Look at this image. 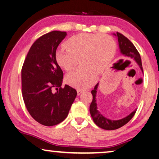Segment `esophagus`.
Returning a JSON list of instances; mask_svg holds the SVG:
<instances>
[{
  "mask_svg": "<svg viewBox=\"0 0 159 159\" xmlns=\"http://www.w3.org/2000/svg\"><path fill=\"white\" fill-rule=\"evenodd\" d=\"M83 92V90H81V89H78V90H77L78 95H80V94H81Z\"/></svg>",
  "mask_w": 159,
  "mask_h": 159,
  "instance_id": "34e87169",
  "label": "esophagus"
}]
</instances>
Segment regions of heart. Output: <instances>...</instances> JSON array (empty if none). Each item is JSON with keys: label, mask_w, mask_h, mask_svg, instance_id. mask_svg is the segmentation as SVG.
Wrapping results in <instances>:
<instances>
[{"label": "heart", "mask_w": 159, "mask_h": 159, "mask_svg": "<svg viewBox=\"0 0 159 159\" xmlns=\"http://www.w3.org/2000/svg\"><path fill=\"white\" fill-rule=\"evenodd\" d=\"M66 46L56 52V61L66 71L74 70L81 62L83 66L66 76V82L78 88L92 86L98 74L104 72L111 63L116 50L111 37L89 33L71 37L66 41Z\"/></svg>", "instance_id": "obj_1"}]
</instances>
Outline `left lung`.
I'll return each instance as SVG.
<instances>
[{
	"label": "left lung",
	"mask_w": 159,
	"mask_h": 159,
	"mask_svg": "<svg viewBox=\"0 0 159 159\" xmlns=\"http://www.w3.org/2000/svg\"><path fill=\"white\" fill-rule=\"evenodd\" d=\"M114 35L118 37V43H119V48L121 53L123 55H124L127 58L135 61L138 64L139 67H140L142 72H143L140 55H139L138 50L136 49V48L134 47V45L132 43L131 41H130V40H128L127 38L125 37L121 34L116 32V34ZM98 83L95 85L94 89L91 91V93H92L93 95V101L91 102L90 106V112L94 123H95L98 127L107 130H116V129L120 128V127H122V126L125 125L126 123H128L132 119V118L134 116V115L135 114L137 109L132 112L130 115H128V116H126L120 120H109L108 118L104 117L99 112L98 110L97 109L95 97L97 90H98Z\"/></svg>",
	"instance_id": "left-lung-1"
}]
</instances>
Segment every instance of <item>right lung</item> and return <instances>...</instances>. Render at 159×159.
Segmentation results:
<instances>
[{"instance_id": "obj_1", "label": "right lung", "mask_w": 159, "mask_h": 159, "mask_svg": "<svg viewBox=\"0 0 159 159\" xmlns=\"http://www.w3.org/2000/svg\"><path fill=\"white\" fill-rule=\"evenodd\" d=\"M64 31L43 35L29 49L21 68V92L26 109L38 123L55 125L65 119L77 95L71 86L61 87L63 71L56 61V50Z\"/></svg>"}]
</instances>
